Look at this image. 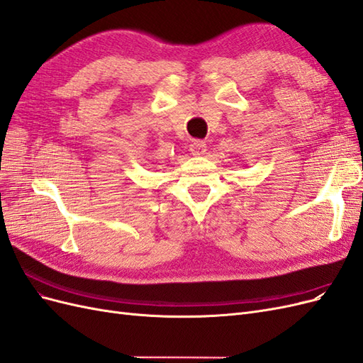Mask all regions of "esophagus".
<instances>
[{"mask_svg":"<svg viewBox=\"0 0 363 363\" xmlns=\"http://www.w3.org/2000/svg\"><path fill=\"white\" fill-rule=\"evenodd\" d=\"M189 148H191V152H192L194 156H200V155H203V152L206 151V142H203L200 139H194L191 142Z\"/></svg>","mask_w":363,"mask_h":363,"instance_id":"obj_1","label":"esophagus"}]
</instances>
